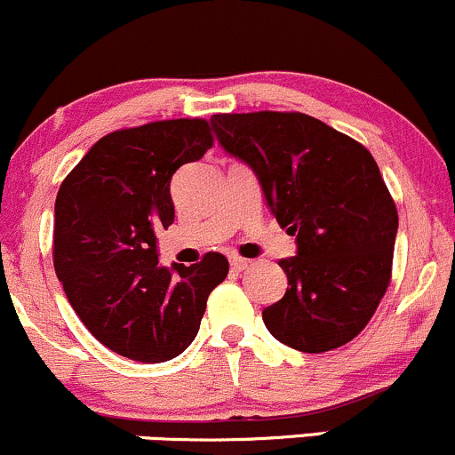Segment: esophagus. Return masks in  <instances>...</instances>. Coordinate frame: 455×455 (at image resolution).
Here are the masks:
<instances>
[{"mask_svg":"<svg viewBox=\"0 0 455 455\" xmlns=\"http://www.w3.org/2000/svg\"><path fill=\"white\" fill-rule=\"evenodd\" d=\"M248 266H251V261H248V259L231 257V267L235 269V272H243V269H248Z\"/></svg>","mask_w":455,"mask_h":455,"instance_id":"1","label":"esophagus"}]
</instances>
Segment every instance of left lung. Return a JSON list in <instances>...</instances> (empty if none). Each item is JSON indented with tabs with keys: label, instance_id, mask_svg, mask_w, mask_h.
Masks as SVG:
<instances>
[{
	"label": "left lung",
	"instance_id": "1",
	"mask_svg": "<svg viewBox=\"0 0 455 455\" xmlns=\"http://www.w3.org/2000/svg\"><path fill=\"white\" fill-rule=\"evenodd\" d=\"M220 147L257 174L269 212L296 237L287 291L263 311L274 339L307 354L352 341L388 287L397 209L356 140L300 112L216 114Z\"/></svg>",
	"mask_w": 455,
	"mask_h": 455
}]
</instances>
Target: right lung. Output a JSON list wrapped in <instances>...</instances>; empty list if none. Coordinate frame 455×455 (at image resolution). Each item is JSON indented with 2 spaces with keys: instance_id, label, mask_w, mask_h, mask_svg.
<instances>
[{
  "instance_id": "add662e5",
  "label": "right lung",
  "mask_w": 455,
  "mask_h": 455,
  "mask_svg": "<svg viewBox=\"0 0 455 455\" xmlns=\"http://www.w3.org/2000/svg\"><path fill=\"white\" fill-rule=\"evenodd\" d=\"M213 144L203 118L148 123L101 138L60 186L53 266L97 341L138 363L179 356L198 334L228 261L159 266V227L174 220L171 179Z\"/></svg>"
}]
</instances>
